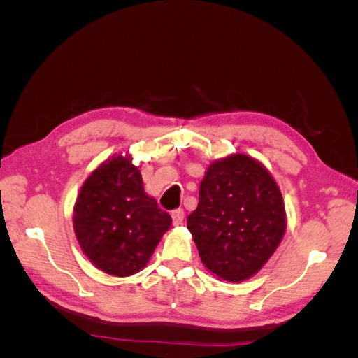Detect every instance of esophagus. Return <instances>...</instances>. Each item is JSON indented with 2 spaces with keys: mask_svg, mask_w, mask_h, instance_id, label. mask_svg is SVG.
I'll return each mask as SVG.
<instances>
[{
  "mask_svg": "<svg viewBox=\"0 0 358 358\" xmlns=\"http://www.w3.org/2000/svg\"><path fill=\"white\" fill-rule=\"evenodd\" d=\"M171 220H173V224H175V225H182L183 220H185V213H183L182 209L173 210L171 212Z\"/></svg>",
  "mask_w": 358,
  "mask_h": 358,
  "instance_id": "obj_1",
  "label": "esophagus"
}]
</instances>
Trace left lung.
Listing matches in <instances>:
<instances>
[{"label":"left lung","instance_id":"8db88e82","mask_svg":"<svg viewBox=\"0 0 358 358\" xmlns=\"http://www.w3.org/2000/svg\"><path fill=\"white\" fill-rule=\"evenodd\" d=\"M187 225L204 267L221 280L239 284L257 275L282 242V194L258 159L230 154L206 169L199 206Z\"/></svg>","mask_w":358,"mask_h":358}]
</instances>
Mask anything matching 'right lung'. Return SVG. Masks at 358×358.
I'll return each mask as SVG.
<instances>
[{
  "label": "right lung",
  "instance_id": "obj_1",
  "mask_svg": "<svg viewBox=\"0 0 358 358\" xmlns=\"http://www.w3.org/2000/svg\"><path fill=\"white\" fill-rule=\"evenodd\" d=\"M171 218L146 194L133 155H112L86 178L73 208L85 257L101 272L127 278L143 270Z\"/></svg>",
  "mask_w": 358,
  "mask_h": 358
}]
</instances>
